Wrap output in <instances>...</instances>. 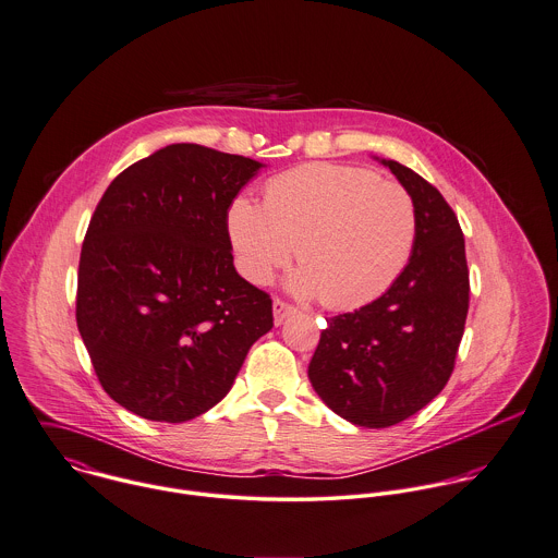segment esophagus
I'll list each match as a JSON object with an SVG mask.
<instances>
[{"mask_svg": "<svg viewBox=\"0 0 558 558\" xmlns=\"http://www.w3.org/2000/svg\"><path fill=\"white\" fill-rule=\"evenodd\" d=\"M295 313V306H291V304H287L284 300H280V298H276L274 300V322L280 326L287 317H291Z\"/></svg>", "mask_w": 558, "mask_h": 558, "instance_id": "obj_1", "label": "esophagus"}]
</instances>
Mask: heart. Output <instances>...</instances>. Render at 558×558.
<instances>
[{
  "label": "heart",
  "instance_id": "heart-1",
  "mask_svg": "<svg viewBox=\"0 0 558 558\" xmlns=\"http://www.w3.org/2000/svg\"><path fill=\"white\" fill-rule=\"evenodd\" d=\"M228 234L243 276L267 284L295 247L293 293L335 311L380 298L404 271L417 239V210L398 182L365 167L313 162L271 178L265 206L236 195Z\"/></svg>",
  "mask_w": 558,
  "mask_h": 558
}]
</instances>
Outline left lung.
<instances>
[{"label": "left lung", "instance_id": "1", "mask_svg": "<svg viewBox=\"0 0 558 558\" xmlns=\"http://www.w3.org/2000/svg\"><path fill=\"white\" fill-rule=\"evenodd\" d=\"M380 162L415 202L413 254L378 300L328 319L308 365L326 407L365 428L396 426L441 393L470 308L465 239L454 210L413 169Z\"/></svg>", "mask_w": 558, "mask_h": 558}]
</instances>
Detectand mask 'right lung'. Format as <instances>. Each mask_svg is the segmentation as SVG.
Listing matches in <instances>:
<instances>
[{"mask_svg":"<svg viewBox=\"0 0 558 558\" xmlns=\"http://www.w3.org/2000/svg\"><path fill=\"white\" fill-rule=\"evenodd\" d=\"M260 167L173 143L101 195L82 243L75 319L104 391L130 413L167 424L206 413L271 330V298L236 274L228 234V206Z\"/></svg>","mask_w":558,"mask_h":558,"instance_id":"obj_1","label":"right lung"}]
</instances>
